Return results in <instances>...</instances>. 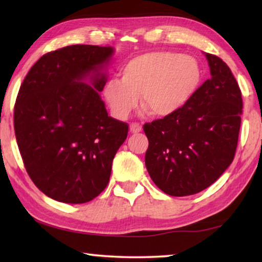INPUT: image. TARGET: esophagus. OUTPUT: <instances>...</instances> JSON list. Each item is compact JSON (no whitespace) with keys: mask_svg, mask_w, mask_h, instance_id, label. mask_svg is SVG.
<instances>
[{"mask_svg":"<svg viewBox=\"0 0 262 262\" xmlns=\"http://www.w3.org/2000/svg\"><path fill=\"white\" fill-rule=\"evenodd\" d=\"M130 131L132 134H138V132L142 131V125L139 123H132L130 125Z\"/></svg>","mask_w":262,"mask_h":262,"instance_id":"esophagus-1","label":"esophagus"}]
</instances>
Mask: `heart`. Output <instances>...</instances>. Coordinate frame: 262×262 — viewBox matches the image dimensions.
Wrapping results in <instances>:
<instances>
[{"label": "heart", "mask_w": 262, "mask_h": 262, "mask_svg": "<svg viewBox=\"0 0 262 262\" xmlns=\"http://www.w3.org/2000/svg\"><path fill=\"white\" fill-rule=\"evenodd\" d=\"M120 78H111L103 89L106 101L118 118H126L138 106L154 117L177 113L191 101L202 82L195 58L170 51L136 56L121 68Z\"/></svg>", "instance_id": "b5f03b06"}]
</instances>
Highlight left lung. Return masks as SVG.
<instances>
[{"mask_svg": "<svg viewBox=\"0 0 262 262\" xmlns=\"http://www.w3.org/2000/svg\"><path fill=\"white\" fill-rule=\"evenodd\" d=\"M211 78L177 113L145 123V166L161 191L192 195L213 184L230 166L241 126L242 95L230 68L206 53Z\"/></svg>", "mask_w": 262, "mask_h": 262, "instance_id": "left-lung-1", "label": "left lung"}]
</instances>
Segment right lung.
<instances>
[{
  "mask_svg": "<svg viewBox=\"0 0 262 262\" xmlns=\"http://www.w3.org/2000/svg\"><path fill=\"white\" fill-rule=\"evenodd\" d=\"M112 48L71 45L45 53L17 93L14 130L31 180L57 202L82 204L110 181L114 156L128 125L108 117L100 98L99 70ZM87 76L93 86L83 82Z\"/></svg>",
  "mask_w": 262,
  "mask_h": 262,
  "instance_id": "right-lung-1",
  "label": "right lung"
}]
</instances>
